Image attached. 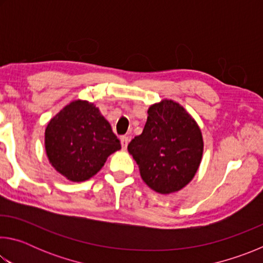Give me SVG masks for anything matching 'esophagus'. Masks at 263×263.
I'll list each match as a JSON object with an SVG mask.
<instances>
[{
	"label": "esophagus",
	"mask_w": 263,
	"mask_h": 263,
	"mask_svg": "<svg viewBox=\"0 0 263 263\" xmlns=\"http://www.w3.org/2000/svg\"><path fill=\"white\" fill-rule=\"evenodd\" d=\"M128 141H130V138H128V137H126V136L121 137V142H122V147L123 148H126L127 147Z\"/></svg>",
	"instance_id": "esophagus-1"
}]
</instances>
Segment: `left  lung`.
Listing matches in <instances>:
<instances>
[{
  "label": "left lung",
  "mask_w": 263,
  "mask_h": 263,
  "mask_svg": "<svg viewBox=\"0 0 263 263\" xmlns=\"http://www.w3.org/2000/svg\"><path fill=\"white\" fill-rule=\"evenodd\" d=\"M144 131L127 146L141 179L160 194L181 190L201 163L203 139L191 116L173 101H161L147 111Z\"/></svg>",
  "instance_id": "1"
}]
</instances>
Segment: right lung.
Masks as SVG:
<instances>
[{
    "label": "right lung",
    "instance_id": "right-lung-1",
    "mask_svg": "<svg viewBox=\"0 0 263 263\" xmlns=\"http://www.w3.org/2000/svg\"><path fill=\"white\" fill-rule=\"evenodd\" d=\"M45 148L52 166L73 182L94 176L121 141L94 104L74 101L51 119Z\"/></svg>",
    "mask_w": 263,
    "mask_h": 263
}]
</instances>
